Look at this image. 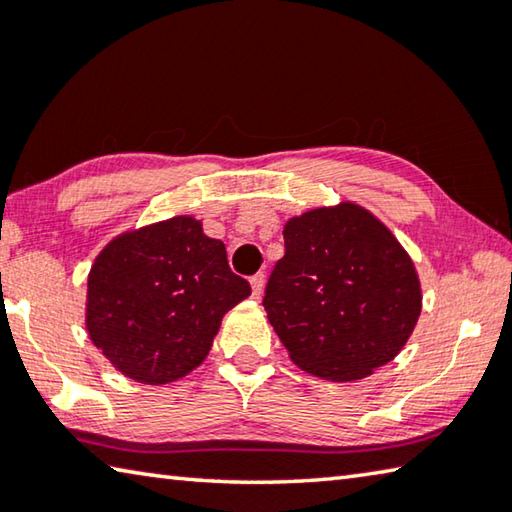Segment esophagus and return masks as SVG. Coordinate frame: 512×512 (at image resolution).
Returning <instances> with one entry per match:
<instances>
[{
	"mask_svg": "<svg viewBox=\"0 0 512 512\" xmlns=\"http://www.w3.org/2000/svg\"><path fill=\"white\" fill-rule=\"evenodd\" d=\"M249 283H251V294H254V297L258 299L263 294V288H265V274L263 272H258V274H254L249 279Z\"/></svg>",
	"mask_w": 512,
	"mask_h": 512,
	"instance_id": "esophagus-1",
	"label": "esophagus"
}]
</instances>
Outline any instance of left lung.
<instances>
[{
    "label": "left lung",
    "instance_id": "1",
    "mask_svg": "<svg viewBox=\"0 0 512 512\" xmlns=\"http://www.w3.org/2000/svg\"><path fill=\"white\" fill-rule=\"evenodd\" d=\"M285 254L263 306L292 362L326 380H360L391 362L420 315L414 263L357 204L285 224Z\"/></svg>",
    "mask_w": 512,
    "mask_h": 512
}]
</instances>
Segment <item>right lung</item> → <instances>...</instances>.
<instances>
[{"mask_svg":"<svg viewBox=\"0 0 512 512\" xmlns=\"http://www.w3.org/2000/svg\"><path fill=\"white\" fill-rule=\"evenodd\" d=\"M249 294L222 242L182 215L101 251L87 281V330L128 378L166 384L202 364L224 312Z\"/></svg>","mask_w":512,"mask_h":512,"instance_id":"1","label":"right lung"}]
</instances>
